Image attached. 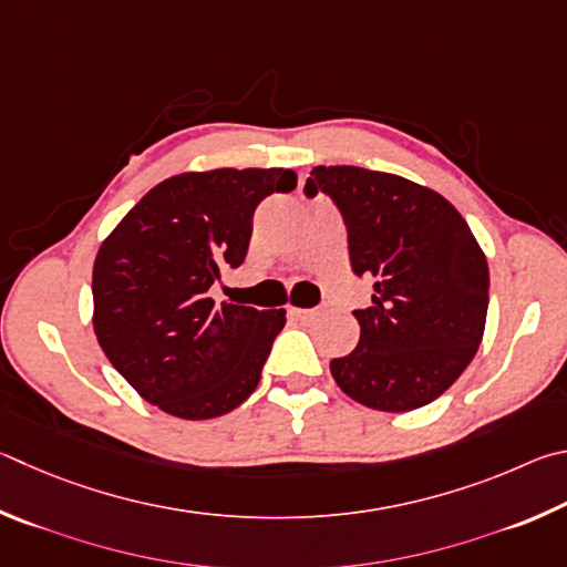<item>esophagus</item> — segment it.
Here are the masks:
<instances>
[{"label":"esophagus","instance_id":"1","mask_svg":"<svg viewBox=\"0 0 567 567\" xmlns=\"http://www.w3.org/2000/svg\"><path fill=\"white\" fill-rule=\"evenodd\" d=\"M289 313L293 319H301V321H313L316 311L313 309H299V306H289Z\"/></svg>","mask_w":567,"mask_h":567}]
</instances>
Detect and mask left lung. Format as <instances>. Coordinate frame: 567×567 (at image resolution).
Wrapping results in <instances>:
<instances>
[{
    "label": "left lung",
    "instance_id": "1",
    "mask_svg": "<svg viewBox=\"0 0 567 567\" xmlns=\"http://www.w3.org/2000/svg\"><path fill=\"white\" fill-rule=\"evenodd\" d=\"M326 194L349 231L355 276L373 281L355 309V351L331 361L339 389L373 411L439 399L468 369L488 313V261L441 194L361 166H316L303 194Z\"/></svg>",
    "mask_w": 567,
    "mask_h": 567
}]
</instances>
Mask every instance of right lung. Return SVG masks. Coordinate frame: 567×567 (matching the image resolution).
Returning <instances> with one entry per match:
<instances>
[{
	"mask_svg": "<svg viewBox=\"0 0 567 567\" xmlns=\"http://www.w3.org/2000/svg\"><path fill=\"white\" fill-rule=\"evenodd\" d=\"M296 188L291 168H216L154 186L99 248V346L144 401L186 421L234 411L261 381L286 311L216 306L221 268L241 266L256 206Z\"/></svg>",
	"mask_w": 567,
	"mask_h": 567,
	"instance_id": "right-lung-1",
	"label": "right lung"
}]
</instances>
